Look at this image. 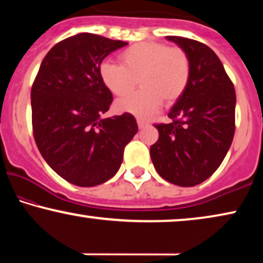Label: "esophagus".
<instances>
[{
	"instance_id": "34e87169",
	"label": "esophagus",
	"mask_w": 263,
	"mask_h": 263,
	"mask_svg": "<svg viewBox=\"0 0 263 263\" xmlns=\"http://www.w3.org/2000/svg\"><path fill=\"white\" fill-rule=\"evenodd\" d=\"M136 122H138L139 129H142V128H145V127H147V125H148V122L143 121V120H141V118H138V120H136Z\"/></svg>"
}]
</instances>
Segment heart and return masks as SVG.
Listing matches in <instances>:
<instances>
[{"label":"heart","mask_w":263,"mask_h":263,"mask_svg":"<svg viewBox=\"0 0 263 263\" xmlns=\"http://www.w3.org/2000/svg\"><path fill=\"white\" fill-rule=\"evenodd\" d=\"M121 64L103 62L99 78L103 85L117 97L134 95L116 102V110L138 117H148L161 103L171 105L185 92L192 75L189 56L181 48H170L159 42H141L120 53Z\"/></svg>","instance_id":"b5f03b06"}]
</instances>
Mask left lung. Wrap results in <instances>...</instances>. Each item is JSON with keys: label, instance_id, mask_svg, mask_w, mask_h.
<instances>
[{"label": "left lung", "instance_id": "1", "mask_svg": "<svg viewBox=\"0 0 263 263\" xmlns=\"http://www.w3.org/2000/svg\"><path fill=\"white\" fill-rule=\"evenodd\" d=\"M188 53L192 75L172 106L171 122L154 127L159 139L151 159L165 181L179 186L200 184L220 166L235 134L236 92L221 61L203 43L167 35Z\"/></svg>", "mask_w": 263, "mask_h": 263}]
</instances>
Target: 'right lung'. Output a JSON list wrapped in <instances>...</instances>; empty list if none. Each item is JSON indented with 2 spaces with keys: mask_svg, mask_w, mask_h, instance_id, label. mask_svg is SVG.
I'll use <instances>...</instances> for the list:
<instances>
[{
  "mask_svg": "<svg viewBox=\"0 0 263 263\" xmlns=\"http://www.w3.org/2000/svg\"><path fill=\"white\" fill-rule=\"evenodd\" d=\"M128 43L79 33L52 46L31 89L32 127L39 152L67 182L95 186L112 178L124 147L138 133L133 115L102 118L112 103L103 85V60Z\"/></svg>",
  "mask_w": 263,
  "mask_h": 263,
  "instance_id": "right-lung-1",
  "label": "right lung"
}]
</instances>
